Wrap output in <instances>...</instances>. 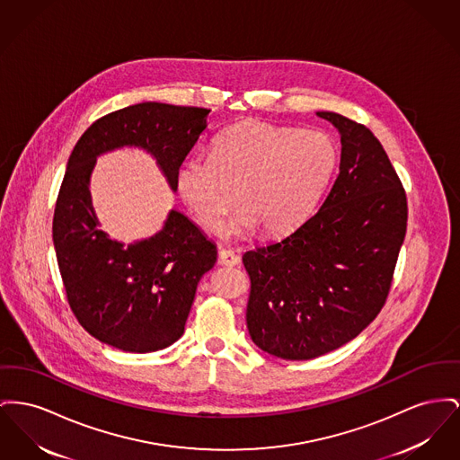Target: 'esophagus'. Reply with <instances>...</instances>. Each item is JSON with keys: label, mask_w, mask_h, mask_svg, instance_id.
<instances>
[{"label": "esophagus", "mask_w": 460, "mask_h": 460, "mask_svg": "<svg viewBox=\"0 0 460 460\" xmlns=\"http://www.w3.org/2000/svg\"><path fill=\"white\" fill-rule=\"evenodd\" d=\"M218 264H222V266H229V268H233V266H238L240 264V255H236L233 250H220L218 252Z\"/></svg>", "instance_id": "obj_1"}]
</instances>
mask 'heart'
I'll list each match as a JSON object with an SVG mask.
<instances>
[{"instance_id":"heart-1","label":"heart","mask_w":460,"mask_h":460,"mask_svg":"<svg viewBox=\"0 0 460 460\" xmlns=\"http://www.w3.org/2000/svg\"><path fill=\"white\" fill-rule=\"evenodd\" d=\"M337 164V146L322 130L243 121L214 138L210 155H192L177 172V190L198 222L218 233L238 203L234 233L296 229L316 205Z\"/></svg>"}]
</instances>
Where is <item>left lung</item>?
<instances>
[{
	"mask_svg": "<svg viewBox=\"0 0 460 460\" xmlns=\"http://www.w3.org/2000/svg\"><path fill=\"white\" fill-rule=\"evenodd\" d=\"M316 114L341 134L332 190L292 234L243 255L250 337L283 359L339 349L372 323L405 240V190L377 137L342 114Z\"/></svg>",
	"mask_w": 460,
	"mask_h": 460,
	"instance_id": "obj_1",
	"label": "left lung"
}]
</instances>
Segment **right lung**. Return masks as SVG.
Returning a JSON list of instances; mask_svg holds the SVG:
<instances>
[{
    "label": "right lung",
    "instance_id": "add662e5",
    "mask_svg": "<svg viewBox=\"0 0 460 460\" xmlns=\"http://www.w3.org/2000/svg\"><path fill=\"white\" fill-rule=\"evenodd\" d=\"M208 112L162 102L119 109L97 119L69 156L52 226L57 262L76 320L116 349L153 352L181 339L217 246L177 210L147 240L109 238L92 207V170L104 153L138 147L156 160L175 192L177 172L207 128Z\"/></svg>",
    "mask_w": 460,
    "mask_h": 460
}]
</instances>
